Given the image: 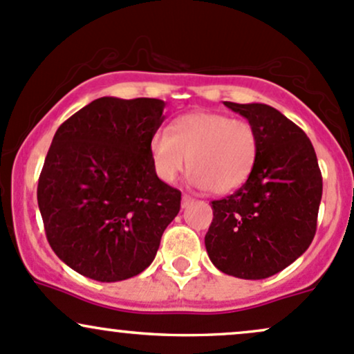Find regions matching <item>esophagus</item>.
I'll use <instances>...</instances> for the list:
<instances>
[{
  "label": "esophagus",
  "mask_w": 354,
  "mask_h": 354,
  "mask_svg": "<svg viewBox=\"0 0 354 354\" xmlns=\"http://www.w3.org/2000/svg\"><path fill=\"white\" fill-rule=\"evenodd\" d=\"M193 201V198L189 196V195H183V207H188L189 203H192Z\"/></svg>",
  "instance_id": "esophagus-1"
}]
</instances>
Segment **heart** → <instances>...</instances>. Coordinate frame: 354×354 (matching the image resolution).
I'll return each instance as SVG.
<instances>
[{"label":"heart","instance_id":"b5f03b06","mask_svg":"<svg viewBox=\"0 0 354 354\" xmlns=\"http://www.w3.org/2000/svg\"><path fill=\"white\" fill-rule=\"evenodd\" d=\"M154 169L162 181L176 180L186 162L189 181L225 195L245 183L257 159V131L245 119L213 111H193L158 131L149 142Z\"/></svg>","mask_w":354,"mask_h":354}]
</instances>
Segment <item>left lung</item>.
Returning <instances> with one entry per match:
<instances>
[{"label":"left lung","instance_id":"1","mask_svg":"<svg viewBox=\"0 0 354 354\" xmlns=\"http://www.w3.org/2000/svg\"><path fill=\"white\" fill-rule=\"evenodd\" d=\"M223 104L255 127L259 151L245 183L212 201L205 247L223 274L259 281L308 250L316 234L322 176L309 138L277 109Z\"/></svg>","mask_w":354,"mask_h":354}]
</instances>
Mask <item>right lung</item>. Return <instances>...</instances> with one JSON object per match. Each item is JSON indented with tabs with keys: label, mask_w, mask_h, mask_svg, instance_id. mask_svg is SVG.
<instances>
[{
	"label": "right lung",
	"mask_w": 354,
	"mask_h": 354,
	"mask_svg": "<svg viewBox=\"0 0 354 354\" xmlns=\"http://www.w3.org/2000/svg\"><path fill=\"white\" fill-rule=\"evenodd\" d=\"M159 99L100 97L57 129L38 180V208L58 259L99 282L151 266L181 192L158 178L149 142Z\"/></svg>",
	"instance_id": "right-lung-1"
}]
</instances>
